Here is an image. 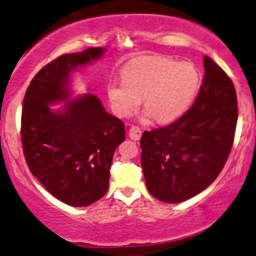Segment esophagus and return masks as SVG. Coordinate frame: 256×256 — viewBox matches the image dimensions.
<instances>
[{"mask_svg":"<svg viewBox=\"0 0 256 256\" xmlns=\"http://www.w3.org/2000/svg\"><path fill=\"white\" fill-rule=\"evenodd\" d=\"M129 138L132 140H139L141 138L140 128L136 127V126H132L130 129H129Z\"/></svg>","mask_w":256,"mask_h":256,"instance_id":"esophagus-1","label":"esophagus"}]
</instances>
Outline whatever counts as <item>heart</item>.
Returning <instances> with one entry per match:
<instances>
[{"label":"heart","instance_id":"b5f03b06","mask_svg":"<svg viewBox=\"0 0 256 256\" xmlns=\"http://www.w3.org/2000/svg\"><path fill=\"white\" fill-rule=\"evenodd\" d=\"M200 81L194 63L147 55L138 57L123 68L122 81L111 82L108 96L118 117H128L144 98L147 114L157 122L168 123L180 118L192 106Z\"/></svg>","mask_w":256,"mask_h":256}]
</instances>
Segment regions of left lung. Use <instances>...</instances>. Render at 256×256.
Masks as SVG:
<instances>
[{"label": "left lung", "mask_w": 256, "mask_h": 256, "mask_svg": "<svg viewBox=\"0 0 256 256\" xmlns=\"http://www.w3.org/2000/svg\"><path fill=\"white\" fill-rule=\"evenodd\" d=\"M204 68L190 109L141 136L147 189L163 202H182L205 190L223 170L234 145L238 117L235 86L211 57H204Z\"/></svg>", "instance_id": "left-lung-1"}]
</instances>
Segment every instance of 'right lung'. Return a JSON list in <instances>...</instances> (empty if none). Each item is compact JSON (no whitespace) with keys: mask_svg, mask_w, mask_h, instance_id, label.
<instances>
[{"mask_svg":"<svg viewBox=\"0 0 256 256\" xmlns=\"http://www.w3.org/2000/svg\"><path fill=\"white\" fill-rule=\"evenodd\" d=\"M104 54L102 48L66 54L44 66L27 87L21 112V144L27 166L51 195L69 206H88L104 196L124 124L93 94L68 97L69 73Z\"/></svg>","mask_w":256,"mask_h":256,"instance_id":"1","label":"right lung"}]
</instances>
